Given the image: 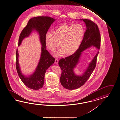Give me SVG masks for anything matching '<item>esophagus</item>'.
I'll use <instances>...</instances> for the list:
<instances>
[{"label":"esophagus","instance_id":"34e87169","mask_svg":"<svg viewBox=\"0 0 120 120\" xmlns=\"http://www.w3.org/2000/svg\"><path fill=\"white\" fill-rule=\"evenodd\" d=\"M55 64H58V60L57 59H56V58L55 59Z\"/></svg>","mask_w":120,"mask_h":120}]
</instances>
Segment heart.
Wrapping results in <instances>:
<instances>
[{"instance_id": "obj_1", "label": "heart", "mask_w": 120, "mask_h": 120, "mask_svg": "<svg viewBox=\"0 0 120 120\" xmlns=\"http://www.w3.org/2000/svg\"><path fill=\"white\" fill-rule=\"evenodd\" d=\"M85 29L81 24H63L55 29L53 33H47L45 42L48 48L55 52L60 45L62 47L56 55L61 57L66 53L70 55L77 51L84 37ZM60 44H59V43Z\"/></svg>"}]
</instances>
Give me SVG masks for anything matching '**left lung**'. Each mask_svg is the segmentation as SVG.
<instances>
[{"label": "left lung", "mask_w": 120, "mask_h": 120, "mask_svg": "<svg viewBox=\"0 0 120 120\" xmlns=\"http://www.w3.org/2000/svg\"><path fill=\"white\" fill-rule=\"evenodd\" d=\"M80 20L84 22L86 27L80 45L74 54L61 59L58 62L62 70L60 79L61 83L65 88L70 90L78 89L84 84L96 67L99 52L89 63L83 74L76 75L75 73L73 70L79 62L82 52L92 46L95 47L98 49H100L101 34L97 24L90 19Z\"/></svg>", "instance_id": "obj_1"}]
</instances>
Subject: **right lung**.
Masks as SVG:
<instances>
[{"mask_svg": "<svg viewBox=\"0 0 120 120\" xmlns=\"http://www.w3.org/2000/svg\"><path fill=\"white\" fill-rule=\"evenodd\" d=\"M55 20L49 16L33 17L30 19L19 35L18 46L21 45L23 39L29 37L32 31L36 30L39 34L40 42L42 45L41 53L38 64L35 71L29 76L23 75L20 70L18 59L19 53L17 49L16 50V70L21 81L30 89L38 90L43 87L46 70L55 62V59L46 49L45 36L50 26Z\"/></svg>", "mask_w": 120, "mask_h": 120, "instance_id": "add662e5", "label": "right lung"}]
</instances>
